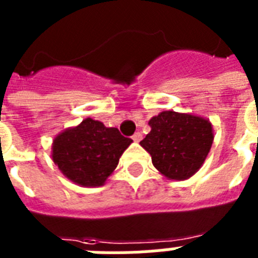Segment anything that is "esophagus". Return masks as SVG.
<instances>
[{"label":"esophagus","mask_w":258,"mask_h":258,"mask_svg":"<svg viewBox=\"0 0 258 258\" xmlns=\"http://www.w3.org/2000/svg\"><path fill=\"white\" fill-rule=\"evenodd\" d=\"M142 138H143V135H142L141 133H135V134H134V137H133V141L137 142V143H138V142L142 141Z\"/></svg>","instance_id":"esophagus-1"}]
</instances>
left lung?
<instances>
[{"label": "left lung", "mask_w": 258, "mask_h": 258, "mask_svg": "<svg viewBox=\"0 0 258 258\" xmlns=\"http://www.w3.org/2000/svg\"><path fill=\"white\" fill-rule=\"evenodd\" d=\"M150 131L141 146L154 167L166 178L184 180L202 167L214 141L209 119L192 113L163 111L149 120Z\"/></svg>", "instance_id": "left-lung-1"}]
</instances>
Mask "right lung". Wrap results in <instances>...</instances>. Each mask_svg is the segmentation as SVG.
Listing matches in <instances>:
<instances>
[{"label": "right lung", "mask_w": 258, "mask_h": 258, "mask_svg": "<svg viewBox=\"0 0 258 258\" xmlns=\"http://www.w3.org/2000/svg\"><path fill=\"white\" fill-rule=\"evenodd\" d=\"M133 143L119 130L87 117L56 135L52 159L70 180L84 187L103 186L116 169L121 154Z\"/></svg>", "instance_id": "obj_1"}]
</instances>
